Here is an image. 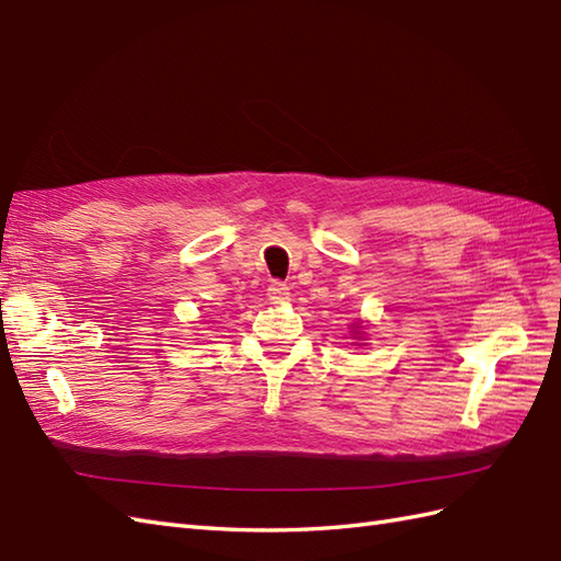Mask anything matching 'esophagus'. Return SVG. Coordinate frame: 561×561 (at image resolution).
<instances>
[{
  "mask_svg": "<svg viewBox=\"0 0 561 561\" xmlns=\"http://www.w3.org/2000/svg\"><path fill=\"white\" fill-rule=\"evenodd\" d=\"M266 295H268V299H273V302H285V299H288V295H290V288L280 280H273L268 285Z\"/></svg>",
  "mask_w": 561,
  "mask_h": 561,
  "instance_id": "esophagus-1",
  "label": "esophagus"
}]
</instances>
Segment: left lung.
I'll return each mask as SVG.
<instances>
[{
    "label": "left lung",
    "mask_w": 561,
    "mask_h": 561,
    "mask_svg": "<svg viewBox=\"0 0 561 561\" xmlns=\"http://www.w3.org/2000/svg\"><path fill=\"white\" fill-rule=\"evenodd\" d=\"M352 328H354V331H352V333H354V337H357V340H359V337H362V333H359V328H362V325H359V323H354Z\"/></svg>",
    "instance_id": "8db88e82"
}]
</instances>
